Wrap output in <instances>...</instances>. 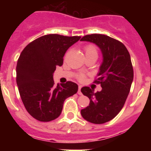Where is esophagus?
I'll use <instances>...</instances> for the list:
<instances>
[{"instance_id":"esophagus-1","label":"esophagus","mask_w":151,"mask_h":151,"mask_svg":"<svg viewBox=\"0 0 151 151\" xmlns=\"http://www.w3.org/2000/svg\"><path fill=\"white\" fill-rule=\"evenodd\" d=\"M81 88H82V87H81V86H79V87H78V94H79V95H82V91H81Z\"/></svg>"}]
</instances>
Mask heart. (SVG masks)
Listing matches in <instances>:
<instances>
[{"label": "heart", "mask_w": 151, "mask_h": 151, "mask_svg": "<svg viewBox=\"0 0 151 151\" xmlns=\"http://www.w3.org/2000/svg\"><path fill=\"white\" fill-rule=\"evenodd\" d=\"M85 53L86 57H94L97 58V56H98L97 47L93 45H86L85 47Z\"/></svg>", "instance_id": "1"}]
</instances>
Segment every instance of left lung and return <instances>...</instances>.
I'll list each match as a JSON object with an SVG mask.
<instances>
[{"mask_svg":"<svg viewBox=\"0 0 151 151\" xmlns=\"http://www.w3.org/2000/svg\"><path fill=\"white\" fill-rule=\"evenodd\" d=\"M81 41L97 45L103 57L98 78L94 82L101 83L102 90L94 93L89 87L81 89L90 100L88 106L81 110V115L91 123H105L120 112L130 91L134 77L130 54L120 41L105 35H88Z\"/></svg>","mask_w":151,"mask_h":151,"instance_id":"8db88e82","label":"left lung"}]
</instances>
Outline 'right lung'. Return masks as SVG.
<instances>
[{"label": "right lung", "instance_id": "1", "mask_svg": "<svg viewBox=\"0 0 151 151\" xmlns=\"http://www.w3.org/2000/svg\"><path fill=\"white\" fill-rule=\"evenodd\" d=\"M80 36L50 34L41 36L24 48L17 64V84L28 113L37 120L49 122L59 117L65 100L78 91L73 82L54 85L56 66H61L69 47Z\"/></svg>", "mask_w": 151, "mask_h": 151}]
</instances>
